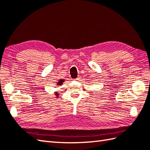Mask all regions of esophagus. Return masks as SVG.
<instances>
[{
	"mask_svg": "<svg viewBox=\"0 0 150 150\" xmlns=\"http://www.w3.org/2000/svg\"><path fill=\"white\" fill-rule=\"evenodd\" d=\"M81 79V77L80 76H78V77H77V79H76V80H77V81H79Z\"/></svg>",
	"mask_w": 150,
	"mask_h": 150,
	"instance_id": "34e87169",
	"label": "esophagus"
}]
</instances>
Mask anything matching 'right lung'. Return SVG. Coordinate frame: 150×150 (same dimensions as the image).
I'll return each mask as SVG.
<instances>
[{
    "instance_id": "right-lung-1",
    "label": "right lung",
    "mask_w": 150,
    "mask_h": 150,
    "mask_svg": "<svg viewBox=\"0 0 150 150\" xmlns=\"http://www.w3.org/2000/svg\"><path fill=\"white\" fill-rule=\"evenodd\" d=\"M63 82H64V81L63 80H60L59 82H58V84L57 85H62V84L63 83ZM57 95V94H56Z\"/></svg>"
}]
</instances>
